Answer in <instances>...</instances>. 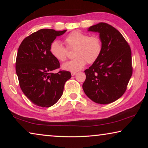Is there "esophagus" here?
<instances>
[{"mask_svg":"<svg viewBox=\"0 0 148 148\" xmlns=\"http://www.w3.org/2000/svg\"><path fill=\"white\" fill-rule=\"evenodd\" d=\"M76 72H71L72 76H74V75H76Z\"/></svg>","mask_w":148,"mask_h":148,"instance_id":"34e87169","label":"esophagus"}]
</instances>
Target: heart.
Masks as SVG:
<instances>
[{
    "mask_svg": "<svg viewBox=\"0 0 148 148\" xmlns=\"http://www.w3.org/2000/svg\"><path fill=\"white\" fill-rule=\"evenodd\" d=\"M65 47L61 42L53 41L49 46V52L59 61H64L68 56V49L74 50V59L62 64L65 71L77 72L88 63H93L101 56L102 42L98 36H89L79 31H73L65 37Z\"/></svg>",
    "mask_w": 148,
    "mask_h": 148,
    "instance_id": "b5f03b06",
    "label": "heart"
}]
</instances>
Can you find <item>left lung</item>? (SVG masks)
I'll return each mask as SVG.
<instances>
[{
	"instance_id": "8db88e82",
	"label": "left lung",
	"mask_w": 148,
	"mask_h": 148,
	"mask_svg": "<svg viewBox=\"0 0 148 148\" xmlns=\"http://www.w3.org/2000/svg\"><path fill=\"white\" fill-rule=\"evenodd\" d=\"M88 31L97 32L102 42L101 56L85 71V93L92 101L107 104L119 99L132 74L131 49L122 34L110 25L99 23Z\"/></svg>"
}]
</instances>
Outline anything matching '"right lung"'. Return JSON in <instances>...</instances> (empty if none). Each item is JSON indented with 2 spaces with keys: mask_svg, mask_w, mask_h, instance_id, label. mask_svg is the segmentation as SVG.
<instances>
[{
  "mask_svg": "<svg viewBox=\"0 0 148 148\" xmlns=\"http://www.w3.org/2000/svg\"><path fill=\"white\" fill-rule=\"evenodd\" d=\"M66 31L40 29L26 37L19 47L16 71L19 86L38 106L48 108L56 104L62 96L65 82L71 77L69 71L52 73L60 64L49 52L50 45L56 37Z\"/></svg>",
  "mask_w": 148,
  "mask_h": 148,
  "instance_id": "right-lung-1",
  "label": "right lung"
}]
</instances>
